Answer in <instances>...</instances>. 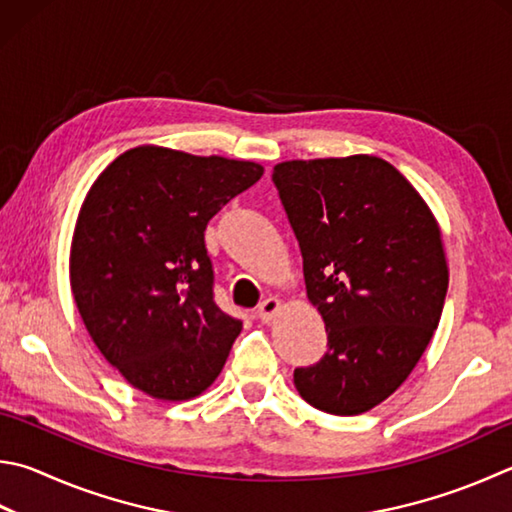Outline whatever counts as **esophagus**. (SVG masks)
Instances as JSON below:
<instances>
[{
  "label": "esophagus",
  "mask_w": 512,
  "mask_h": 512,
  "mask_svg": "<svg viewBox=\"0 0 512 512\" xmlns=\"http://www.w3.org/2000/svg\"><path fill=\"white\" fill-rule=\"evenodd\" d=\"M282 309V302L277 297H266V300L257 306V315L262 322H271Z\"/></svg>",
  "instance_id": "1"
}]
</instances>
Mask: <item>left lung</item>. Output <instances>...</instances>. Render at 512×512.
<instances>
[{
    "label": "left lung",
    "mask_w": 512,
    "mask_h": 512,
    "mask_svg": "<svg viewBox=\"0 0 512 512\" xmlns=\"http://www.w3.org/2000/svg\"><path fill=\"white\" fill-rule=\"evenodd\" d=\"M329 351L293 383L315 410L353 416L392 396L439 327L448 262L414 185L378 156L273 167Z\"/></svg>",
    "instance_id": "8db88e82"
}]
</instances>
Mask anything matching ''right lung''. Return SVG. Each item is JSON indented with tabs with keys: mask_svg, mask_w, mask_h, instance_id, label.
I'll list each match as a JSON object with an SVG mask.
<instances>
[{
	"mask_svg": "<svg viewBox=\"0 0 512 512\" xmlns=\"http://www.w3.org/2000/svg\"><path fill=\"white\" fill-rule=\"evenodd\" d=\"M264 167L141 145L87 192L71 241L73 300L91 340L129 385L159 401L206 392L241 320L212 293L208 221Z\"/></svg>",
	"mask_w": 512,
	"mask_h": 512,
	"instance_id": "add662e5",
	"label": "right lung"
}]
</instances>
